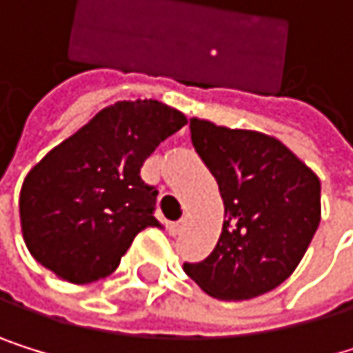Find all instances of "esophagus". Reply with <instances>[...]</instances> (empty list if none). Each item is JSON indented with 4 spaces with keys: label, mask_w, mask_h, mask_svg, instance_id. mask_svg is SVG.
Instances as JSON below:
<instances>
[{
    "label": "esophagus",
    "mask_w": 353,
    "mask_h": 353,
    "mask_svg": "<svg viewBox=\"0 0 353 353\" xmlns=\"http://www.w3.org/2000/svg\"><path fill=\"white\" fill-rule=\"evenodd\" d=\"M169 233L171 235H180L182 233V228H184V220H178V222H169Z\"/></svg>",
    "instance_id": "1"
}]
</instances>
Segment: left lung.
I'll return each instance as SVG.
<instances>
[{
    "instance_id": "left-lung-1",
    "label": "left lung",
    "mask_w": 353,
    "mask_h": 353,
    "mask_svg": "<svg viewBox=\"0 0 353 353\" xmlns=\"http://www.w3.org/2000/svg\"><path fill=\"white\" fill-rule=\"evenodd\" d=\"M192 143L214 173L224 203L214 252L184 265L203 292L220 301L261 296L286 281L314 239L320 178L277 137L190 118Z\"/></svg>"
}]
</instances>
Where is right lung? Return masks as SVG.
Returning <instances> with one entry per match:
<instances>
[{"instance_id": "add662e5", "label": "right lung", "mask_w": 353, "mask_h": 353, "mask_svg": "<svg viewBox=\"0 0 353 353\" xmlns=\"http://www.w3.org/2000/svg\"><path fill=\"white\" fill-rule=\"evenodd\" d=\"M188 118L154 99L118 101L94 114L35 163L19 196L33 259L70 283L112 275L135 235L159 226L157 188L139 169Z\"/></svg>"}]
</instances>
